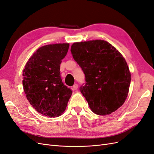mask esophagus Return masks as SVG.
Instances as JSON below:
<instances>
[{"mask_svg":"<svg viewBox=\"0 0 154 154\" xmlns=\"http://www.w3.org/2000/svg\"><path fill=\"white\" fill-rule=\"evenodd\" d=\"M78 84H74V85L72 87V89L73 91H75V90L78 89Z\"/></svg>","mask_w":154,"mask_h":154,"instance_id":"obj_1","label":"esophagus"}]
</instances>
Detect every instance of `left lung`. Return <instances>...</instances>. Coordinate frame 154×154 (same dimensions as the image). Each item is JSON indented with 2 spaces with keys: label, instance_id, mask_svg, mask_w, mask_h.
Here are the masks:
<instances>
[{
  "label": "left lung",
  "instance_id": "obj_1",
  "mask_svg": "<svg viewBox=\"0 0 154 154\" xmlns=\"http://www.w3.org/2000/svg\"><path fill=\"white\" fill-rule=\"evenodd\" d=\"M71 51L85 74L86 83L80 91L93 112L105 116L122 106L131 81L122 54L103 40L75 42Z\"/></svg>",
  "mask_w": 154,
  "mask_h": 154
}]
</instances>
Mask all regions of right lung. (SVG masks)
<instances>
[{
	"label": "right lung",
	"mask_w": 154,
	"mask_h": 154,
	"mask_svg": "<svg viewBox=\"0 0 154 154\" xmlns=\"http://www.w3.org/2000/svg\"><path fill=\"white\" fill-rule=\"evenodd\" d=\"M69 47V44L42 46L31 57L23 71L22 84L27 100L38 113L49 118L61 116L72 95L60 72Z\"/></svg>",
	"instance_id": "add662e5"
}]
</instances>
